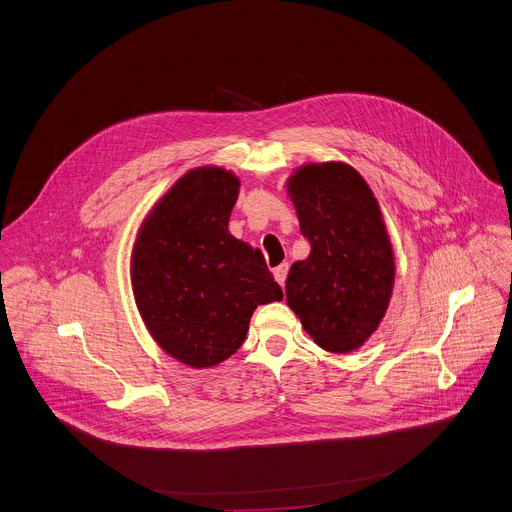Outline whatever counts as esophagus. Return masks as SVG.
I'll use <instances>...</instances> for the list:
<instances>
[{
	"mask_svg": "<svg viewBox=\"0 0 512 512\" xmlns=\"http://www.w3.org/2000/svg\"><path fill=\"white\" fill-rule=\"evenodd\" d=\"M287 269H289V265L287 263H281L279 267H275L273 269V275H275V281L283 287L285 285V277H287Z\"/></svg>",
	"mask_w": 512,
	"mask_h": 512,
	"instance_id": "1",
	"label": "esophagus"
}]
</instances>
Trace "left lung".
Masks as SVG:
<instances>
[{"label":"left lung","instance_id":"obj_1","mask_svg":"<svg viewBox=\"0 0 512 512\" xmlns=\"http://www.w3.org/2000/svg\"><path fill=\"white\" fill-rule=\"evenodd\" d=\"M312 251L285 281L287 306L312 340L336 354L367 342L395 285V253L371 186L340 160L298 166L285 182Z\"/></svg>","mask_w":512,"mask_h":512}]
</instances>
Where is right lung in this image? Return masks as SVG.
Returning <instances> with one entry per match:
<instances>
[{
  "instance_id": "right-lung-1",
  "label": "right lung",
  "mask_w": 512,
  "mask_h": 512,
  "mask_svg": "<svg viewBox=\"0 0 512 512\" xmlns=\"http://www.w3.org/2000/svg\"><path fill=\"white\" fill-rule=\"evenodd\" d=\"M239 188L233 170L192 168L154 202L133 239L137 312L156 344L190 369L233 356L257 306L283 298L261 251L229 233Z\"/></svg>"
}]
</instances>
